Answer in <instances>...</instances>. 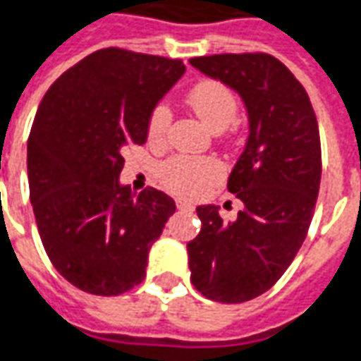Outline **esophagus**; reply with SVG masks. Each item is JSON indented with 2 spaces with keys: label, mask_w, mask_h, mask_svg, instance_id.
I'll list each match as a JSON object with an SVG mask.
<instances>
[{
  "label": "esophagus",
  "mask_w": 361,
  "mask_h": 361,
  "mask_svg": "<svg viewBox=\"0 0 361 361\" xmlns=\"http://www.w3.org/2000/svg\"><path fill=\"white\" fill-rule=\"evenodd\" d=\"M176 208H178V210H186V212H190V210H192V204H188V202H185V200H178V202H176Z\"/></svg>",
  "instance_id": "esophagus-1"
}]
</instances>
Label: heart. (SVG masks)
<instances>
[{"mask_svg":"<svg viewBox=\"0 0 361 361\" xmlns=\"http://www.w3.org/2000/svg\"><path fill=\"white\" fill-rule=\"evenodd\" d=\"M188 106L214 131H222L235 119L238 98L226 84L218 80L198 82L186 94ZM173 121V111L166 104H157L147 123L151 143H161ZM222 173L220 163L212 157L173 155L159 166V178L166 190L180 196H196Z\"/></svg>","mask_w":361,"mask_h":361,"instance_id":"obj_1","label":"heart"}]
</instances>
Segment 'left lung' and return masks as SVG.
<instances>
[{"instance_id":"8db88e82","label":"left lung","mask_w":361,"mask_h":361,"mask_svg":"<svg viewBox=\"0 0 361 361\" xmlns=\"http://www.w3.org/2000/svg\"><path fill=\"white\" fill-rule=\"evenodd\" d=\"M190 64L242 96L250 118L228 190L243 202L224 222L198 206L200 233L186 243L190 281L206 299L245 302L269 290L307 238L320 188V133L309 94L265 52L196 56Z\"/></svg>"}]
</instances>
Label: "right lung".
Segmentation results:
<instances>
[{
  "label": "right lung",
  "mask_w": 361,
  "mask_h": 361,
  "mask_svg": "<svg viewBox=\"0 0 361 361\" xmlns=\"http://www.w3.org/2000/svg\"><path fill=\"white\" fill-rule=\"evenodd\" d=\"M183 74L178 59L109 47L56 78L37 109L27 141L35 220L54 269L84 293L116 297L145 279L176 206L153 186L135 196L119 173Z\"/></svg>",
  "instance_id": "right-lung-1"
}]
</instances>
